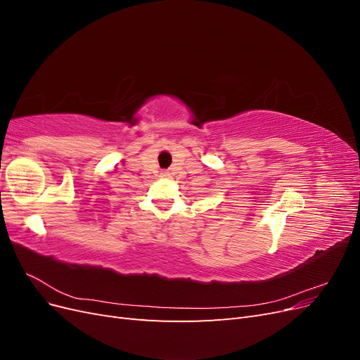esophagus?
Wrapping results in <instances>:
<instances>
[{
  "label": "esophagus",
  "instance_id": "34e87169",
  "mask_svg": "<svg viewBox=\"0 0 360 360\" xmlns=\"http://www.w3.org/2000/svg\"><path fill=\"white\" fill-rule=\"evenodd\" d=\"M168 176H169L168 171H163V172H162V177H168Z\"/></svg>",
  "mask_w": 360,
  "mask_h": 360
}]
</instances>
